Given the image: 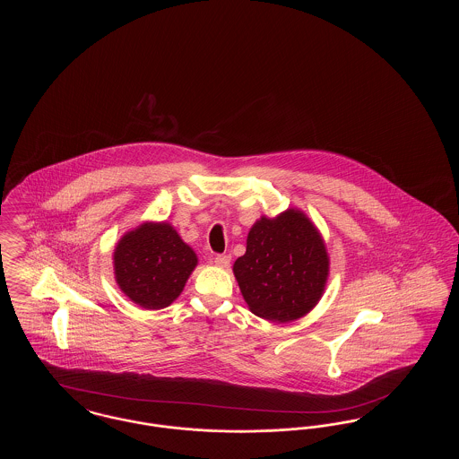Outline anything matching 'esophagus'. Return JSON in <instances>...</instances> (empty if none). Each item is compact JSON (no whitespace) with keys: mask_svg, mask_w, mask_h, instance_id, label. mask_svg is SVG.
Returning <instances> with one entry per match:
<instances>
[{"mask_svg":"<svg viewBox=\"0 0 459 459\" xmlns=\"http://www.w3.org/2000/svg\"><path fill=\"white\" fill-rule=\"evenodd\" d=\"M213 262H215V264L221 266V268H227L230 264V256L229 255H215Z\"/></svg>","mask_w":459,"mask_h":459,"instance_id":"1","label":"esophagus"}]
</instances>
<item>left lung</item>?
<instances>
[{
    "instance_id": "obj_1",
    "label": "left lung",
    "mask_w": 459,
    "mask_h": 459,
    "mask_svg": "<svg viewBox=\"0 0 459 459\" xmlns=\"http://www.w3.org/2000/svg\"><path fill=\"white\" fill-rule=\"evenodd\" d=\"M234 275L249 309L285 324L306 315L324 294L328 275L325 244L298 210L258 220L247 234L246 253Z\"/></svg>"
}]
</instances>
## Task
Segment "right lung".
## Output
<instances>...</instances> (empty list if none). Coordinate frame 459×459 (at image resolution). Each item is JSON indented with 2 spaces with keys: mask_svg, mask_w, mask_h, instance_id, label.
<instances>
[{
  "mask_svg": "<svg viewBox=\"0 0 459 459\" xmlns=\"http://www.w3.org/2000/svg\"><path fill=\"white\" fill-rule=\"evenodd\" d=\"M113 260L117 284L144 309L174 303L197 263L195 251L169 223H144L126 234Z\"/></svg>",
  "mask_w": 459,
  "mask_h": 459,
  "instance_id": "add662e5",
  "label": "right lung"
}]
</instances>
